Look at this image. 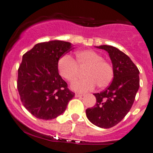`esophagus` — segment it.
<instances>
[{
  "label": "esophagus",
  "instance_id": "34e87169",
  "mask_svg": "<svg viewBox=\"0 0 153 153\" xmlns=\"http://www.w3.org/2000/svg\"><path fill=\"white\" fill-rule=\"evenodd\" d=\"M84 94H81V93H76L75 94V97H83Z\"/></svg>",
  "mask_w": 153,
  "mask_h": 153
}]
</instances>
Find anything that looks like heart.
<instances>
[{
	"label": "heart",
	"mask_w": 153,
	"mask_h": 153,
	"mask_svg": "<svg viewBox=\"0 0 153 153\" xmlns=\"http://www.w3.org/2000/svg\"><path fill=\"white\" fill-rule=\"evenodd\" d=\"M57 68L59 75L69 82L76 78L79 68H86L84 74L86 78L76 80L72 85V89L79 92L92 91L96 85L100 88H106L114 77L112 64L91 50L78 51L75 60L70 56H63L58 61Z\"/></svg>",
	"instance_id": "b5f03b06"
}]
</instances>
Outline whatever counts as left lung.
<instances>
[{"label":"left lung","instance_id":"1","mask_svg":"<svg viewBox=\"0 0 153 153\" xmlns=\"http://www.w3.org/2000/svg\"><path fill=\"white\" fill-rule=\"evenodd\" d=\"M109 53L114 69L112 83L105 91L94 94L96 105L86 109L90 122L102 128L119 123L128 113L140 87L139 69L129 56L109 45L97 47Z\"/></svg>","mask_w":153,"mask_h":153}]
</instances>
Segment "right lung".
Segmentation results:
<instances>
[{
	"instance_id": "right-lung-1",
	"label": "right lung",
	"mask_w": 153,
	"mask_h": 153,
	"mask_svg": "<svg viewBox=\"0 0 153 153\" xmlns=\"http://www.w3.org/2000/svg\"><path fill=\"white\" fill-rule=\"evenodd\" d=\"M71 43H38L22 56L18 69L17 89L25 109L39 119L51 120L62 114L75 93L59 75V58L69 52Z\"/></svg>"
}]
</instances>
